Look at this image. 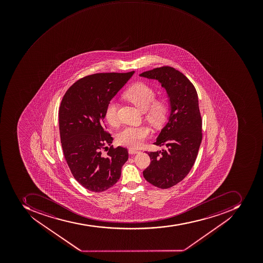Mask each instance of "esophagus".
<instances>
[{
	"mask_svg": "<svg viewBox=\"0 0 263 263\" xmlns=\"http://www.w3.org/2000/svg\"><path fill=\"white\" fill-rule=\"evenodd\" d=\"M139 153V151L138 150H135V149H129L128 150V153L129 154H136V153Z\"/></svg>",
	"mask_w": 263,
	"mask_h": 263,
	"instance_id": "esophagus-1",
	"label": "esophagus"
}]
</instances>
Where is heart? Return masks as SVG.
<instances>
[{"instance_id": "1", "label": "heart", "mask_w": 263, "mask_h": 263, "mask_svg": "<svg viewBox=\"0 0 263 263\" xmlns=\"http://www.w3.org/2000/svg\"><path fill=\"white\" fill-rule=\"evenodd\" d=\"M125 99L132 102L138 109L144 111L145 118L153 126H161L166 120L169 105L162 98H155V90L151 86L139 82L133 84L124 93ZM118 103L110 101L105 110V119L108 124L116 126L118 124ZM151 131L146 125L128 126L123 128L116 136L119 144L130 148H139L150 136Z\"/></svg>"}]
</instances>
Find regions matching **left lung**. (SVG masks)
Listing matches in <instances>:
<instances>
[{
  "label": "left lung",
  "instance_id": "obj_1",
  "mask_svg": "<svg viewBox=\"0 0 263 263\" xmlns=\"http://www.w3.org/2000/svg\"><path fill=\"white\" fill-rule=\"evenodd\" d=\"M158 80L166 90L171 102L168 122L154 144L166 150L147 153L151 163L143 177L159 189H169L182 181L195 162L202 143V116L198 93L183 73L171 66H162L140 73Z\"/></svg>",
  "mask_w": 263,
  "mask_h": 263
}]
</instances>
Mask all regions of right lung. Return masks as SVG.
Returning a JSON list of instances; mask_svg holds the SVG:
<instances>
[{
	"label": "right lung",
	"instance_id": "right-lung-1",
	"mask_svg": "<svg viewBox=\"0 0 263 263\" xmlns=\"http://www.w3.org/2000/svg\"><path fill=\"white\" fill-rule=\"evenodd\" d=\"M134 73L85 76L70 86L61 100L60 136L65 161L74 179L89 191L100 193L114 185L128 160L126 148L111 145L113 138L103 120L108 102Z\"/></svg>",
	"mask_w": 263,
	"mask_h": 263
}]
</instances>
